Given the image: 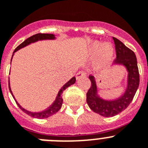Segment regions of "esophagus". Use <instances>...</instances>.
Wrapping results in <instances>:
<instances>
[{
    "mask_svg": "<svg viewBox=\"0 0 148 148\" xmlns=\"http://www.w3.org/2000/svg\"><path fill=\"white\" fill-rule=\"evenodd\" d=\"M86 77V73L82 71H79V72L76 74V79H80V78H82V77Z\"/></svg>",
    "mask_w": 148,
    "mask_h": 148,
    "instance_id": "1",
    "label": "esophagus"
}]
</instances>
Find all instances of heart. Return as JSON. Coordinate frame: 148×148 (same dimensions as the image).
Returning a JSON list of instances; mask_svg holds the SVG:
<instances>
[{
    "label": "heart",
    "instance_id": "heart-1",
    "mask_svg": "<svg viewBox=\"0 0 148 148\" xmlns=\"http://www.w3.org/2000/svg\"><path fill=\"white\" fill-rule=\"evenodd\" d=\"M88 52L90 57H93L96 54L94 67L95 69L99 70L107 67L112 61L114 48L110 42L102 44V42L99 41H94L89 46Z\"/></svg>",
    "mask_w": 148,
    "mask_h": 148
}]
</instances>
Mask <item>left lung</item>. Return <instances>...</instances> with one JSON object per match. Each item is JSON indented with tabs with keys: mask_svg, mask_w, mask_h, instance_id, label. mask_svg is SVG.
Returning a JSON list of instances; mask_svg holds the SVG:
<instances>
[{
	"mask_svg": "<svg viewBox=\"0 0 148 148\" xmlns=\"http://www.w3.org/2000/svg\"><path fill=\"white\" fill-rule=\"evenodd\" d=\"M116 48V59L115 65H122L127 71V84L125 92L118 99L106 100L98 94L97 82L94 76H89L91 86L86 94V101L89 108L97 114L106 117H112L127 108L134 99L139 85V69L137 60L132 50L125 46L123 42L113 38Z\"/></svg>",
	"mask_w": 148,
	"mask_h": 148,
	"instance_id": "8db88e82",
	"label": "left lung"
}]
</instances>
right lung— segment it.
Returning <instances> with one entry per match:
<instances>
[{"instance_id":"add662e5","label":"right lung","mask_w":148,"mask_h":148,"mask_svg":"<svg viewBox=\"0 0 148 148\" xmlns=\"http://www.w3.org/2000/svg\"><path fill=\"white\" fill-rule=\"evenodd\" d=\"M55 38H56L55 35L52 34H41V33H39V34H34V35L32 36V37H30V38H27L26 40L23 41L21 44H20L18 47L14 49V51L12 54V57L13 55H14V52H16V51L20 50V49H22V48L26 47V46L31 44V43H34V42H38V41L39 40H54ZM11 62H12V60H11ZM75 82H76V78L74 77H72V78H71L69 82H66L64 86L61 88L60 90H59V92H58V95H57L55 100H54V102H53L52 105H51V106H49L47 109L42 110V111H40V112H32V111H29V110H26V109H24L23 107H21V105L17 102V100H16L15 98H14V95H13L12 92L11 88H10V84H9V90H10V92H11L13 98H14V100H15L17 105H18V107H19L23 111V112H25L26 114H28V115L31 116L32 117H34V118H38V119H46V118H48V117L52 116L53 114H56V113L58 112V110L61 108V107H62V92H63V90H65V89L67 88L68 87H69L70 86H71V85L75 83Z\"/></svg>"}]
</instances>
